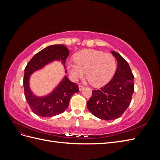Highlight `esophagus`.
<instances>
[{
	"mask_svg": "<svg viewBox=\"0 0 160 160\" xmlns=\"http://www.w3.org/2000/svg\"><path fill=\"white\" fill-rule=\"evenodd\" d=\"M85 89V87L84 86H83L82 85H79V91H82L83 89Z\"/></svg>",
	"mask_w": 160,
	"mask_h": 160,
	"instance_id": "esophagus-1",
	"label": "esophagus"
}]
</instances>
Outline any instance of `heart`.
<instances>
[{
    "mask_svg": "<svg viewBox=\"0 0 160 160\" xmlns=\"http://www.w3.org/2000/svg\"><path fill=\"white\" fill-rule=\"evenodd\" d=\"M75 62H69L67 68L75 80L81 79L86 72L90 83L95 87L106 84L111 79L116 68L115 57L111 53L93 49L77 52Z\"/></svg>",
    "mask_w": 160,
    "mask_h": 160,
    "instance_id": "b5f03b06",
    "label": "heart"
}]
</instances>
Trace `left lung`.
I'll use <instances>...</instances> for the list:
<instances>
[{
    "mask_svg": "<svg viewBox=\"0 0 160 160\" xmlns=\"http://www.w3.org/2000/svg\"><path fill=\"white\" fill-rule=\"evenodd\" d=\"M111 52L118 61L113 79L100 89L92 91L87 103L92 114L104 120L121 117L129 106L134 91V76L128 62L118 52Z\"/></svg>",
    "mask_w": 160,
    "mask_h": 160,
    "instance_id": "left-lung-1",
    "label": "left lung"
}]
</instances>
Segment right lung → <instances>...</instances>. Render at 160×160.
<instances>
[{"label":"right lung","instance_id":"add662e5","mask_svg":"<svg viewBox=\"0 0 160 160\" xmlns=\"http://www.w3.org/2000/svg\"><path fill=\"white\" fill-rule=\"evenodd\" d=\"M69 52L68 49L63 45H51L37 52L27 65L23 79L25 96L30 108L36 115L51 118L62 113L68 108L71 96L79 91L78 85L72 83L66 76L51 93L42 98L34 95L28 85V79L32 72L53 61H61L65 68Z\"/></svg>","mask_w":160,"mask_h":160}]
</instances>
